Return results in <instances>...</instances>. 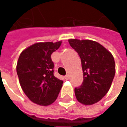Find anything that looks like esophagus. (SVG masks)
<instances>
[{
	"label": "esophagus",
	"mask_w": 127,
	"mask_h": 127,
	"mask_svg": "<svg viewBox=\"0 0 127 127\" xmlns=\"http://www.w3.org/2000/svg\"><path fill=\"white\" fill-rule=\"evenodd\" d=\"M69 78V74H67V75L64 77V79H68Z\"/></svg>",
	"instance_id": "1"
}]
</instances>
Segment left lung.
<instances>
[{"mask_svg":"<svg viewBox=\"0 0 127 127\" xmlns=\"http://www.w3.org/2000/svg\"><path fill=\"white\" fill-rule=\"evenodd\" d=\"M81 61L84 81L74 89L77 100L84 105L98 103L106 95L115 74V63L112 53L99 43L91 40H68Z\"/></svg>","mask_w":127,"mask_h":127,"instance_id":"left-lung-1","label":"left lung"}]
</instances>
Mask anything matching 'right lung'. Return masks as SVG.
<instances>
[{"label": "right lung", "mask_w": 127, "mask_h": 127, "mask_svg": "<svg viewBox=\"0 0 127 127\" xmlns=\"http://www.w3.org/2000/svg\"><path fill=\"white\" fill-rule=\"evenodd\" d=\"M62 41L36 43L25 48L17 63V73L22 89L28 98L39 105L48 106L57 99L63 81L53 74L51 54Z\"/></svg>", "instance_id": "add662e5"}]
</instances>
